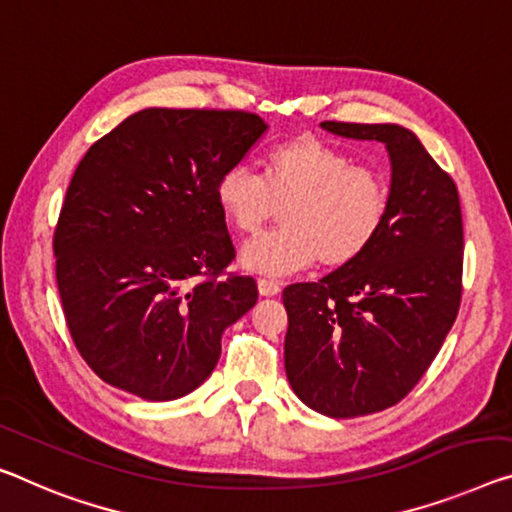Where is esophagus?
<instances>
[{
  "label": "esophagus",
  "mask_w": 512,
  "mask_h": 512,
  "mask_svg": "<svg viewBox=\"0 0 512 512\" xmlns=\"http://www.w3.org/2000/svg\"><path fill=\"white\" fill-rule=\"evenodd\" d=\"M281 290V283L277 279H270V277H261L258 279V293H261L263 297H272L277 295Z\"/></svg>",
  "instance_id": "esophagus-1"
}]
</instances>
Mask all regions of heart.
Segmentation results:
<instances>
[{
	"label": "heart",
	"instance_id": "1",
	"mask_svg": "<svg viewBox=\"0 0 512 512\" xmlns=\"http://www.w3.org/2000/svg\"><path fill=\"white\" fill-rule=\"evenodd\" d=\"M217 208L233 231L256 235L281 208L279 231L251 242L242 265L286 274L311 263L338 270L373 247L387 224L391 187L377 167L318 137H295L263 157V178L231 164L215 183Z\"/></svg>",
	"mask_w": 512,
	"mask_h": 512
}]
</instances>
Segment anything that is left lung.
I'll list each match as a JSON object with an SVG mask.
<instances>
[{"label":"left lung","mask_w":512,"mask_h":512,"mask_svg":"<svg viewBox=\"0 0 512 512\" xmlns=\"http://www.w3.org/2000/svg\"><path fill=\"white\" fill-rule=\"evenodd\" d=\"M322 128L382 141L391 157V208L373 247L320 281L283 288L290 387L311 410L352 419L400 403L426 375L460 309L465 238L458 187L410 130Z\"/></svg>","instance_id":"left-lung-1"}]
</instances>
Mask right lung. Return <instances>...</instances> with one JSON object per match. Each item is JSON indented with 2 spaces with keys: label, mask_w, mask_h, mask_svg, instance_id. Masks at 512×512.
Instances as JSON below:
<instances>
[{
  "label": "right lung",
  "mask_w": 512,
  "mask_h": 512,
  "mask_svg": "<svg viewBox=\"0 0 512 512\" xmlns=\"http://www.w3.org/2000/svg\"><path fill=\"white\" fill-rule=\"evenodd\" d=\"M265 128L242 109L153 107L77 164L52 249L70 338L102 382L174 400L217 366L258 288L226 270L235 247L215 183Z\"/></svg>",
  "instance_id": "1"
}]
</instances>
